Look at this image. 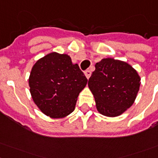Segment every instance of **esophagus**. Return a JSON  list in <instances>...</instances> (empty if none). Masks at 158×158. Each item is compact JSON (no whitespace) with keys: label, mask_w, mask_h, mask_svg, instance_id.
<instances>
[{"label":"esophagus","mask_w":158,"mask_h":158,"mask_svg":"<svg viewBox=\"0 0 158 158\" xmlns=\"http://www.w3.org/2000/svg\"><path fill=\"white\" fill-rule=\"evenodd\" d=\"M84 74H85V76H86V78L88 79L90 78V76H91V71L90 70H86V71L84 72Z\"/></svg>","instance_id":"34e87169"}]
</instances>
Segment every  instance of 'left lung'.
I'll use <instances>...</instances> for the list:
<instances>
[{
    "mask_svg": "<svg viewBox=\"0 0 158 158\" xmlns=\"http://www.w3.org/2000/svg\"><path fill=\"white\" fill-rule=\"evenodd\" d=\"M88 84L98 112L115 117L135 102L139 90L140 77L126 62L105 58L96 63Z\"/></svg>",
    "mask_w": 158,
    "mask_h": 158,
    "instance_id": "1",
    "label": "left lung"
}]
</instances>
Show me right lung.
<instances>
[{
  "label": "right lung",
  "instance_id": "obj_1",
  "mask_svg": "<svg viewBox=\"0 0 158 158\" xmlns=\"http://www.w3.org/2000/svg\"><path fill=\"white\" fill-rule=\"evenodd\" d=\"M88 79L66 54L52 52L36 62L28 84L33 102L52 118L67 116L75 108L79 93Z\"/></svg>",
  "mask_w": 158,
  "mask_h": 158
}]
</instances>
